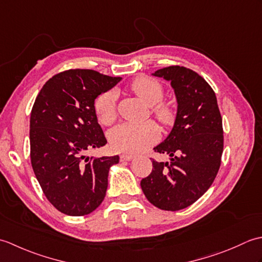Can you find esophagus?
<instances>
[{
    "mask_svg": "<svg viewBox=\"0 0 262 262\" xmlns=\"http://www.w3.org/2000/svg\"><path fill=\"white\" fill-rule=\"evenodd\" d=\"M133 155H130V154H122V155H120V161L122 162V161H130V160H133Z\"/></svg>",
    "mask_w": 262,
    "mask_h": 262,
    "instance_id": "esophagus-1",
    "label": "esophagus"
}]
</instances>
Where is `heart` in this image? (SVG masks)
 Returning <instances> with one entry per match:
<instances>
[{
  "label": "heart",
  "instance_id": "b5f03b06",
  "mask_svg": "<svg viewBox=\"0 0 262 262\" xmlns=\"http://www.w3.org/2000/svg\"><path fill=\"white\" fill-rule=\"evenodd\" d=\"M129 89L147 105H151V114L163 126L168 127L176 120V107L170 101L162 100L164 89L161 83L149 76H137L129 84ZM94 111L101 125H110L116 119V94L107 91L96 99ZM159 127L154 121L142 124L124 122L114 127L109 133L111 146L117 152L137 153L158 141Z\"/></svg>",
  "mask_w": 262,
  "mask_h": 262
}]
</instances>
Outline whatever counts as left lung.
Instances as JSON below:
<instances>
[{"label":"left lung","mask_w":262,"mask_h":262,"mask_svg":"<svg viewBox=\"0 0 262 262\" xmlns=\"http://www.w3.org/2000/svg\"><path fill=\"white\" fill-rule=\"evenodd\" d=\"M154 75L171 81L178 113L169 136L154 147L171 161L152 159V172L141 187L155 207L176 211L198 200L215 180L224 147L223 125L214 90L196 72L173 65Z\"/></svg>","instance_id":"obj_1"}]
</instances>
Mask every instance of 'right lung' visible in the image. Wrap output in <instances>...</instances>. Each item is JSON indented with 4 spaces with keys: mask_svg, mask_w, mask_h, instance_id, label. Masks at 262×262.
Returning a JSON list of instances; mask_svg holds the SVG:
<instances>
[{
    "mask_svg": "<svg viewBox=\"0 0 262 262\" xmlns=\"http://www.w3.org/2000/svg\"><path fill=\"white\" fill-rule=\"evenodd\" d=\"M121 77L93 70H68L43 84L30 117V160L48 202L60 213L83 216L103 202L111 165L119 157L86 158L107 144L94 100Z\"/></svg>",
    "mask_w": 262,
    "mask_h": 262,
    "instance_id": "right-lung-1",
    "label": "right lung"
}]
</instances>
